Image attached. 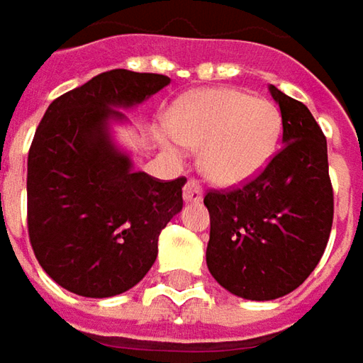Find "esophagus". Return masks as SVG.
Instances as JSON below:
<instances>
[{
	"label": "esophagus",
	"instance_id": "esophagus-1",
	"mask_svg": "<svg viewBox=\"0 0 363 363\" xmlns=\"http://www.w3.org/2000/svg\"><path fill=\"white\" fill-rule=\"evenodd\" d=\"M182 196H184L186 203H199L203 199V189H201L199 181L189 179L186 184H184V189H182Z\"/></svg>",
	"mask_w": 363,
	"mask_h": 363
}]
</instances>
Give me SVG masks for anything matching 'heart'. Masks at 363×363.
Returning a JSON list of instances; mask_svg holds the SVG:
<instances>
[{"label":"heart","instance_id":"obj_1","mask_svg":"<svg viewBox=\"0 0 363 363\" xmlns=\"http://www.w3.org/2000/svg\"><path fill=\"white\" fill-rule=\"evenodd\" d=\"M279 112L265 98L233 88L186 96L170 112L164 146L177 140L201 148V169L208 181L233 186L267 167L279 138Z\"/></svg>","mask_w":363,"mask_h":363}]
</instances>
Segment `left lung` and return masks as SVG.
Masks as SVG:
<instances>
[{
    "mask_svg": "<svg viewBox=\"0 0 363 363\" xmlns=\"http://www.w3.org/2000/svg\"><path fill=\"white\" fill-rule=\"evenodd\" d=\"M279 104L283 146L255 179L205 194L206 265L231 294L269 301L291 294L325 251L333 223L328 143L299 100L269 86Z\"/></svg>",
    "mask_w": 363,
    "mask_h": 363,
    "instance_id": "left-lung-1",
    "label": "left lung"
}]
</instances>
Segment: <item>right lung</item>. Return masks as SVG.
<instances>
[{"label":"right lung","mask_w":363,"mask_h":363,"mask_svg":"<svg viewBox=\"0 0 363 363\" xmlns=\"http://www.w3.org/2000/svg\"><path fill=\"white\" fill-rule=\"evenodd\" d=\"M170 78L110 69L56 98L28 155V235L35 259L64 289L84 297L124 294L158 253V235L182 208L186 179L132 170L108 120L140 104Z\"/></svg>","instance_id":"add662e5"}]
</instances>
